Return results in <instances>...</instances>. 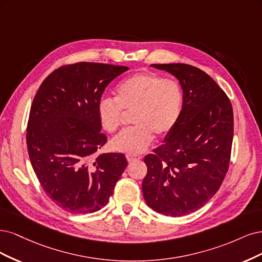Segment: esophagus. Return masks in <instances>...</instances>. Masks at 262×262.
<instances>
[{
	"label": "esophagus",
	"mask_w": 262,
	"mask_h": 262,
	"mask_svg": "<svg viewBox=\"0 0 262 262\" xmlns=\"http://www.w3.org/2000/svg\"><path fill=\"white\" fill-rule=\"evenodd\" d=\"M126 159H127V161H128L129 163H132V162L136 161V160H139V159H141V158H140V157H137V156H130V155H127V156H126Z\"/></svg>",
	"instance_id": "obj_1"
}]
</instances>
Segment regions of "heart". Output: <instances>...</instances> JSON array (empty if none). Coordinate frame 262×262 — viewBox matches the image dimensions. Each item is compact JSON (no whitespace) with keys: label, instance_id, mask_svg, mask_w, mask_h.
Wrapping results in <instances>:
<instances>
[{"label":"heart","instance_id":"obj_1","mask_svg":"<svg viewBox=\"0 0 262 262\" xmlns=\"http://www.w3.org/2000/svg\"><path fill=\"white\" fill-rule=\"evenodd\" d=\"M184 101L179 80L151 72L136 73L117 85L115 99L99 101L98 119L101 127L112 134L120 128L123 111L134 113L135 127L111 141L114 151L134 156L143 152L152 143L154 135L164 138L175 129L183 114Z\"/></svg>","mask_w":262,"mask_h":262}]
</instances>
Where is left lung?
Wrapping results in <instances>:
<instances>
[{
  "mask_svg": "<svg viewBox=\"0 0 262 262\" xmlns=\"http://www.w3.org/2000/svg\"><path fill=\"white\" fill-rule=\"evenodd\" d=\"M174 75L184 90V110L164 143L145 157L142 193L159 213L182 216L212 198L229 170L233 108L210 76L188 64H152Z\"/></svg>",
  "mask_w": 262,
  "mask_h": 262,
  "instance_id": "left-lung-1",
  "label": "left lung"
}]
</instances>
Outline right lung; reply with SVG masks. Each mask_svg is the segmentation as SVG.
<instances>
[{
    "label": "right lung",
    "mask_w": 262,
    "mask_h": 262,
    "mask_svg": "<svg viewBox=\"0 0 262 262\" xmlns=\"http://www.w3.org/2000/svg\"><path fill=\"white\" fill-rule=\"evenodd\" d=\"M128 67L78 62L58 67L42 81L27 124V149L37 179L56 206L75 214L103 208L127 160L97 155L101 133L98 103L103 91Z\"/></svg>",
    "instance_id": "right-lung-1"
}]
</instances>
